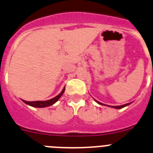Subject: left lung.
<instances>
[{
	"mask_svg": "<svg viewBox=\"0 0 153 153\" xmlns=\"http://www.w3.org/2000/svg\"><path fill=\"white\" fill-rule=\"evenodd\" d=\"M97 101V100H96ZM97 102H98L99 104H100V105H102V103H101L100 102H98V101H97ZM130 104V102L129 103H126V104H124V105H122V106H113V108H115V109H121V108H123L125 107V106H128V105H129Z\"/></svg>",
	"mask_w": 153,
	"mask_h": 153,
	"instance_id": "obj_1",
	"label": "left lung"
}]
</instances>
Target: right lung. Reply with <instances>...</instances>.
<instances>
[{
    "mask_svg": "<svg viewBox=\"0 0 153 153\" xmlns=\"http://www.w3.org/2000/svg\"><path fill=\"white\" fill-rule=\"evenodd\" d=\"M64 90H65V88H63V90H62V92L60 93V94H59V95L56 96V97H54V98L51 99V100H49L33 101V102H29V101L24 100H23V102H25L26 104L30 105V106H33V107H40V108L46 107V106H51V105H53V103H55V102H56V101H57L60 98V97H61V96L63 95V93H64Z\"/></svg>",
    "mask_w": 153,
    "mask_h": 153,
    "instance_id": "add662e5",
    "label": "right lung"
}]
</instances>
